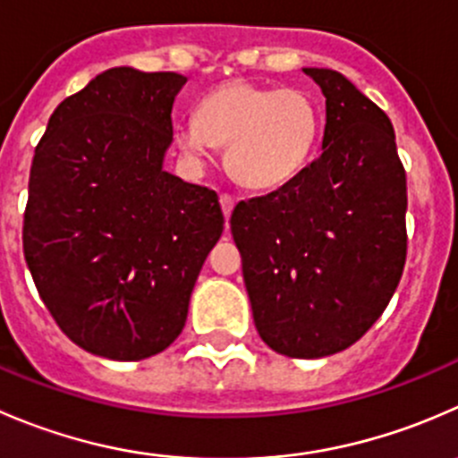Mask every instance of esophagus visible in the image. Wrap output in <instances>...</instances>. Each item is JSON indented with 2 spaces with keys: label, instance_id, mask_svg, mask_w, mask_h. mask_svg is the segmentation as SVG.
<instances>
[{
  "label": "esophagus",
  "instance_id": "34e87169",
  "mask_svg": "<svg viewBox=\"0 0 458 458\" xmlns=\"http://www.w3.org/2000/svg\"><path fill=\"white\" fill-rule=\"evenodd\" d=\"M219 203H221V210H224L225 224H228L230 212H233V208H234V199L230 197V194H221V197H219Z\"/></svg>",
  "mask_w": 458,
  "mask_h": 458
}]
</instances>
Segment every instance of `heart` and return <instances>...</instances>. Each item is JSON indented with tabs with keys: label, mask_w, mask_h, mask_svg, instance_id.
<instances>
[{
	"label": "heart",
	"mask_w": 458,
	"mask_h": 458,
	"mask_svg": "<svg viewBox=\"0 0 458 458\" xmlns=\"http://www.w3.org/2000/svg\"><path fill=\"white\" fill-rule=\"evenodd\" d=\"M322 134L318 100L301 89L233 80L208 93L197 121L176 127V145L192 163L225 145V167L248 190L291 183L313 158Z\"/></svg>",
	"instance_id": "obj_1"
}]
</instances>
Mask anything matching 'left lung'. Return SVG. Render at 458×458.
I'll list each match as a JSON object with an SVG mask.
<instances>
[{
  "mask_svg": "<svg viewBox=\"0 0 458 458\" xmlns=\"http://www.w3.org/2000/svg\"><path fill=\"white\" fill-rule=\"evenodd\" d=\"M322 152L230 216L261 340L288 358L352 347L383 315L407 255V181L387 114L333 69Z\"/></svg>",
  "mask_w": 458,
  "mask_h": 458,
  "instance_id": "obj_1",
  "label": "left lung"
}]
</instances>
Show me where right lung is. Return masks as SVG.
<instances>
[{
  "mask_svg": "<svg viewBox=\"0 0 458 458\" xmlns=\"http://www.w3.org/2000/svg\"><path fill=\"white\" fill-rule=\"evenodd\" d=\"M185 82L131 66L102 71L57 105L35 148L26 264L57 327L93 356L165 352L224 233L215 190L163 170Z\"/></svg>",
  "mask_w": 458,
  "mask_h": 458,
  "instance_id": "obj_1",
  "label": "right lung"
}]
</instances>
